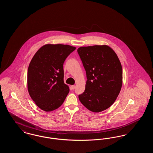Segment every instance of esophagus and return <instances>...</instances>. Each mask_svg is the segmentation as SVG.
<instances>
[{
    "mask_svg": "<svg viewBox=\"0 0 153 153\" xmlns=\"http://www.w3.org/2000/svg\"><path fill=\"white\" fill-rule=\"evenodd\" d=\"M75 88H76L75 85H72V86H71V88H72V89H74Z\"/></svg>",
    "mask_w": 153,
    "mask_h": 153,
    "instance_id": "obj_1",
    "label": "esophagus"
}]
</instances>
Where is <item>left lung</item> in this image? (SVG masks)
Segmentation results:
<instances>
[{
  "label": "left lung",
  "mask_w": 153,
  "mask_h": 153,
  "mask_svg": "<svg viewBox=\"0 0 153 153\" xmlns=\"http://www.w3.org/2000/svg\"><path fill=\"white\" fill-rule=\"evenodd\" d=\"M77 52L87 79L84 92L79 95L80 102L94 112L108 108L122 85V68L117 54L107 45L80 47Z\"/></svg>",
  "instance_id": "1"
}]
</instances>
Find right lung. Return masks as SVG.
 <instances>
[{"label": "right lung", "instance_id": "1", "mask_svg": "<svg viewBox=\"0 0 153 153\" xmlns=\"http://www.w3.org/2000/svg\"><path fill=\"white\" fill-rule=\"evenodd\" d=\"M75 47L47 44L32 58L27 71L30 96L36 105L46 112L59 108L69 92L64 81L63 65Z\"/></svg>", "mask_w": 153, "mask_h": 153}]
</instances>
